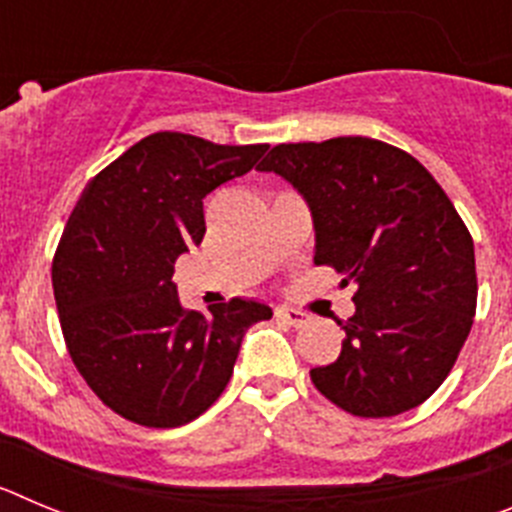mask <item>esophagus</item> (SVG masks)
<instances>
[{
  "label": "esophagus",
  "instance_id": "1",
  "mask_svg": "<svg viewBox=\"0 0 512 512\" xmlns=\"http://www.w3.org/2000/svg\"><path fill=\"white\" fill-rule=\"evenodd\" d=\"M277 318L284 320L292 328H300V325L307 323V315L302 310H295V307H277Z\"/></svg>",
  "mask_w": 512,
  "mask_h": 512
}]
</instances>
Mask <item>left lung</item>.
Here are the masks:
<instances>
[{"label":"left lung","mask_w":512,"mask_h":512,"mask_svg":"<svg viewBox=\"0 0 512 512\" xmlns=\"http://www.w3.org/2000/svg\"><path fill=\"white\" fill-rule=\"evenodd\" d=\"M259 171L305 197L315 264L354 282L356 312L343 323L341 356L312 369V384L359 418L418 408L441 382L477 310L474 243L420 161L374 138L282 143Z\"/></svg>","instance_id":"obj_1"}]
</instances>
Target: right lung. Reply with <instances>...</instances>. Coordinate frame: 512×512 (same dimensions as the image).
I'll return each mask as SVG.
<instances>
[{
    "mask_svg": "<svg viewBox=\"0 0 512 512\" xmlns=\"http://www.w3.org/2000/svg\"><path fill=\"white\" fill-rule=\"evenodd\" d=\"M153 133L81 192L53 256L63 338L94 395L148 428L200 418L230 382L246 330L271 307L241 300L184 310L174 264L205 238L202 200L266 153Z\"/></svg>",
    "mask_w": 512,
    "mask_h": 512,
    "instance_id": "right-lung-1",
    "label": "right lung"
}]
</instances>
